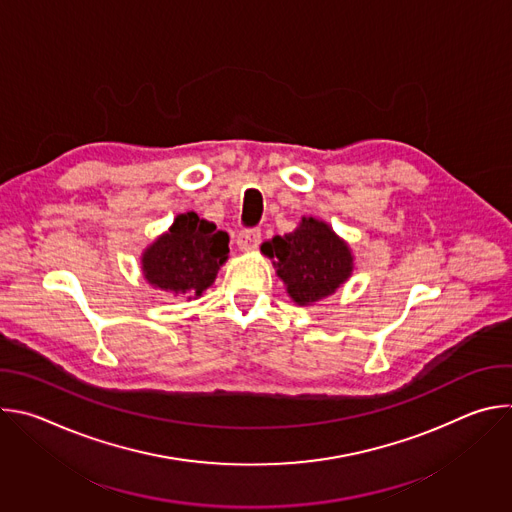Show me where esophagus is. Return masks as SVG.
Wrapping results in <instances>:
<instances>
[{"label": "esophagus", "instance_id": "34e87169", "mask_svg": "<svg viewBox=\"0 0 512 512\" xmlns=\"http://www.w3.org/2000/svg\"><path fill=\"white\" fill-rule=\"evenodd\" d=\"M261 243V231L259 229H245L237 237V245L241 251H253Z\"/></svg>", "mask_w": 512, "mask_h": 512}]
</instances>
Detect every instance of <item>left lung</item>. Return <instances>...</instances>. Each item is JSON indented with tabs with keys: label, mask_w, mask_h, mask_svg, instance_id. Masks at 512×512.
<instances>
[{
	"label": "left lung",
	"mask_w": 512,
	"mask_h": 512,
	"mask_svg": "<svg viewBox=\"0 0 512 512\" xmlns=\"http://www.w3.org/2000/svg\"><path fill=\"white\" fill-rule=\"evenodd\" d=\"M261 253L273 259L277 277L298 306H312L332 296L354 269L346 241L314 216H304L296 231L265 241Z\"/></svg>",
	"instance_id": "left-lung-1"
}]
</instances>
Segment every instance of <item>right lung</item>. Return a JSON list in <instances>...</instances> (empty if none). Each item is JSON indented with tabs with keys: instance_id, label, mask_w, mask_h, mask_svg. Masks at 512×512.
<instances>
[{
	"instance_id": "1",
	"label": "right lung",
	"mask_w": 512,
	"mask_h": 512,
	"mask_svg": "<svg viewBox=\"0 0 512 512\" xmlns=\"http://www.w3.org/2000/svg\"><path fill=\"white\" fill-rule=\"evenodd\" d=\"M229 257V235L196 212H184L141 255V271L154 287L200 298ZM188 298V300H190Z\"/></svg>"
}]
</instances>
